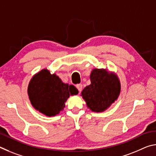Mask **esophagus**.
Masks as SVG:
<instances>
[{"label":"esophagus","mask_w":156,"mask_h":156,"mask_svg":"<svg viewBox=\"0 0 156 156\" xmlns=\"http://www.w3.org/2000/svg\"><path fill=\"white\" fill-rule=\"evenodd\" d=\"M76 88L78 89V90L79 92H80L82 91V89H83V85L81 84H79L76 85Z\"/></svg>","instance_id":"34e87169"}]
</instances>
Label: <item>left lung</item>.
Wrapping results in <instances>:
<instances>
[{"mask_svg": "<svg viewBox=\"0 0 156 156\" xmlns=\"http://www.w3.org/2000/svg\"><path fill=\"white\" fill-rule=\"evenodd\" d=\"M90 79L91 84L83 89L81 96L91 111L103 112L117 100L120 92V81L115 74L98 69L92 71Z\"/></svg>", "mask_w": 156, "mask_h": 156, "instance_id": "obj_1", "label": "left lung"}]
</instances>
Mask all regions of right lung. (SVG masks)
<instances>
[{
  "label": "right lung",
  "instance_id": "right-lung-1",
  "mask_svg": "<svg viewBox=\"0 0 156 156\" xmlns=\"http://www.w3.org/2000/svg\"><path fill=\"white\" fill-rule=\"evenodd\" d=\"M78 94L73 85L64 84L56 74L47 69L37 73L28 87V95L31 105L47 116H54L65 107V102L70 96Z\"/></svg>",
  "mask_w": 156,
  "mask_h": 156
}]
</instances>
